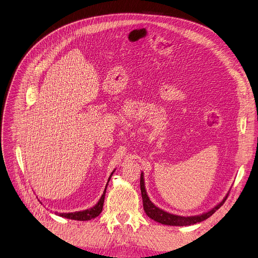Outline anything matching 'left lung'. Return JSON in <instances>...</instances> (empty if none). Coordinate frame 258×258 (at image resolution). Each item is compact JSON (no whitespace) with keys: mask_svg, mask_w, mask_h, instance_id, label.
I'll use <instances>...</instances> for the list:
<instances>
[{"mask_svg":"<svg viewBox=\"0 0 258 258\" xmlns=\"http://www.w3.org/2000/svg\"><path fill=\"white\" fill-rule=\"evenodd\" d=\"M140 187H141V194H142V200H143V207L145 213L148 215L149 218L153 219L156 222H159L161 224H166V225H173V226H187V225H192L199 222H202L206 219H208L210 216H212L216 211L224 204V202L227 199L228 194L225 196V198L218 204L216 205L213 209H211L210 211L206 213H203L201 215L197 216H179V215H174L171 213L166 212L158 207H156L149 199L147 196V191L145 189V182H144V175L141 173V178H140Z\"/></svg>","mask_w":258,"mask_h":258,"instance_id":"obj_1","label":"left lung"}]
</instances>
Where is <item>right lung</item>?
Here are the masks:
<instances>
[{"mask_svg": "<svg viewBox=\"0 0 258 258\" xmlns=\"http://www.w3.org/2000/svg\"><path fill=\"white\" fill-rule=\"evenodd\" d=\"M114 171L111 173L109 179H108V182L106 184V187H105V190L100 199V201L98 202V204H96L95 206H93L92 208L90 209H87V210H84V211H79V212H73V213H55L57 214L58 216L60 217H63V218H68V219H73V220H79V221H87V220H90V219H93L96 218L97 216H99L102 212L103 210V205H104V200H105V195H106V189H107V186H108V183L113 175Z\"/></svg>", "mask_w": 258, "mask_h": 258, "instance_id": "obj_1", "label": "right lung"}]
</instances>
